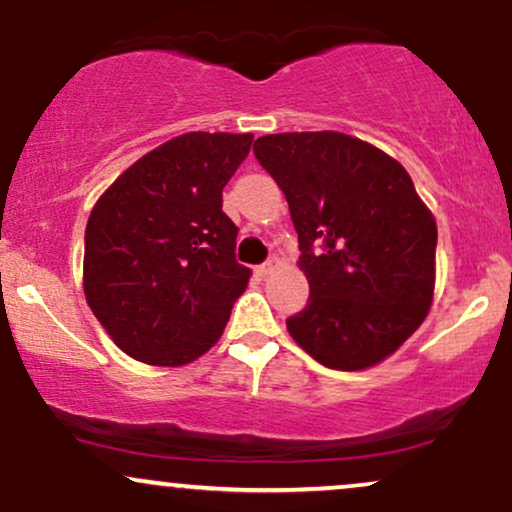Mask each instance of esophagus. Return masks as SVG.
Returning <instances> with one entry per match:
<instances>
[{
  "label": "esophagus",
  "instance_id": "esophagus-1",
  "mask_svg": "<svg viewBox=\"0 0 512 512\" xmlns=\"http://www.w3.org/2000/svg\"><path fill=\"white\" fill-rule=\"evenodd\" d=\"M276 264H279V260H276V257H269L267 262L260 264V267H255V274H260V276H267V274H272Z\"/></svg>",
  "mask_w": 512,
  "mask_h": 512
}]
</instances>
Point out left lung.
<instances>
[{"label": "left lung", "mask_w": 512, "mask_h": 512, "mask_svg": "<svg viewBox=\"0 0 512 512\" xmlns=\"http://www.w3.org/2000/svg\"><path fill=\"white\" fill-rule=\"evenodd\" d=\"M255 158L289 202L310 298L286 330L322 366L361 370L424 322L438 228L395 158L342 132L267 134Z\"/></svg>", "instance_id": "left-lung-1"}]
</instances>
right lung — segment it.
<instances>
[{"label": "right lung", "instance_id": "right-lung-1", "mask_svg": "<svg viewBox=\"0 0 512 512\" xmlns=\"http://www.w3.org/2000/svg\"><path fill=\"white\" fill-rule=\"evenodd\" d=\"M250 144L252 134L226 132L170 139L129 166L88 216V308L137 361H195L221 337L248 286L221 192Z\"/></svg>", "mask_w": 512, "mask_h": 512}]
</instances>
